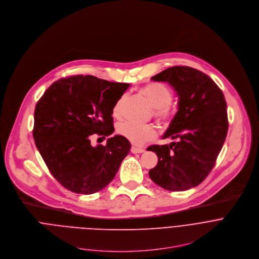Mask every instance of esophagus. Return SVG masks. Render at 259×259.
Returning a JSON list of instances; mask_svg holds the SVG:
<instances>
[{
	"instance_id": "obj_1",
	"label": "esophagus",
	"mask_w": 259,
	"mask_h": 259,
	"mask_svg": "<svg viewBox=\"0 0 259 259\" xmlns=\"http://www.w3.org/2000/svg\"><path fill=\"white\" fill-rule=\"evenodd\" d=\"M131 151H132V153H134V154L143 153V152H145V148H138V147H136V146H133V147L131 148Z\"/></svg>"
}]
</instances>
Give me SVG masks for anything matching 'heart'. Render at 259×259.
<instances>
[{
  "label": "heart",
  "instance_id": "b5f03b06",
  "mask_svg": "<svg viewBox=\"0 0 259 259\" xmlns=\"http://www.w3.org/2000/svg\"><path fill=\"white\" fill-rule=\"evenodd\" d=\"M139 94L143 96L152 106V115L163 126H168L176 115L175 109L171 106L174 98L172 91L165 84L159 82H150L139 90ZM126 96H120L112 109L115 117H119L122 112V107ZM117 133L121 137L134 145H142L153 140L157 135V131L152 124H136L133 122H122L117 126Z\"/></svg>",
  "mask_w": 259,
  "mask_h": 259
}]
</instances>
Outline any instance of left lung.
Returning <instances> with one entry per match:
<instances>
[{
    "instance_id": "left-lung-1",
    "label": "left lung",
    "mask_w": 259,
    "mask_h": 259,
    "mask_svg": "<svg viewBox=\"0 0 259 259\" xmlns=\"http://www.w3.org/2000/svg\"><path fill=\"white\" fill-rule=\"evenodd\" d=\"M151 79L175 88L179 111L163 136L178 142L147 148L158 157L149 177L168 191L197 187L215 165L228 134L225 96L207 74L189 66L169 67Z\"/></svg>"
}]
</instances>
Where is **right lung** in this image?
<instances>
[{
    "label": "right lung",
    "instance_id": "1",
    "mask_svg": "<svg viewBox=\"0 0 259 259\" xmlns=\"http://www.w3.org/2000/svg\"><path fill=\"white\" fill-rule=\"evenodd\" d=\"M128 83L93 75H72L52 83L37 101L32 135L41 157L58 183L76 194H94L115 177L130 153L121 136L105 146L91 145L92 135L114 132L112 109Z\"/></svg>",
    "mask_w": 259,
    "mask_h": 259
}]
</instances>
